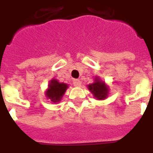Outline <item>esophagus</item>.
Wrapping results in <instances>:
<instances>
[{
    "instance_id": "1",
    "label": "esophagus",
    "mask_w": 153,
    "mask_h": 153,
    "mask_svg": "<svg viewBox=\"0 0 153 153\" xmlns=\"http://www.w3.org/2000/svg\"><path fill=\"white\" fill-rule=\"evenodd\" d=\"M73 85L75 86H81L82 85V82H81L80 80H74L73 81Z\"/></svg>"
}]
</instances>
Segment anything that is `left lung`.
Wrapping results in <instances>:
<instances>
[{
  "instance_id": "8db88e82",
  "label": "left lung",
  "mask_w": 153,
  "mask_h": 153,
  "mask_svg": "<svg viewBox=\"0 0 153 153\" xmlns=\"http://www.w3.org/2000/svg\"><path fill=\"white\" fill-rule=\"evenodd\" d=\"M88 90L91 92L93 96L96 100H105L109 95V85L105 82L101 81L99 76H96L94 82L87 85Z\"/></svg>"
}]
</instances>
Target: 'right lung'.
I'll return each mask as SVG.
<instances>
[{
	"label": "right lung",
	"instance_id": "right-lung-1",
	"mask_svg": "<svg viewBox=\"0 0 153 153\" xmlns=\"http://www.w3.org/2000/svg\"><path fill=\"white\" fill-rule=\"evenodd\" d=\"M68 84L63 82H59L57 79H52L46 90L45 96L48 100H49L51 103H58L61 101L62 96L68 88Z\"/></svg>",
	"mask_w": 153,
	"mask_h": 153
}]
</instances>
